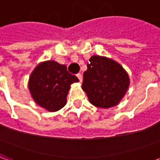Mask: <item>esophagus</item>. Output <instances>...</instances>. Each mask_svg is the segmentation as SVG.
Instances as JSON below:
<instances>
[{"instance_id": "1", "label": "esophagus", "mask_w": 160, "mask_h": 160, "mask_svg": "<svg viewBox=\"0 0 160 160\" xmlns=\"http://www.w3.org/2000/svg\"><path fill=\"white\" fill-rule=\"evenodd\" d=\"M77 77H78V79L80 80V82H82V74L81 73H77Z\"/></svg>"}]
</instances>
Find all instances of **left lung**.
Masks as SVG:
<instances>
[{
  "label": "left lung",
  "mask_w": 160,
  "mask_h": 160,
  "mask_svg": "<svg viewBox=\"0 0 160 160\" xmlns=\"http://www.w3.org/2000/svg\"><path fill=\"white\" fill-rule=\"evenodd\" d=\"M129 86V77L114 60L92 56L83 74V89L92 104L99 108L119 104Z\"/></svg>",
  "instance_id": "8db88e82"
}]
</instances>
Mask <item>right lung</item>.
<instances>
[{
  "label": "right lung",
  "instance_id": "right-lung-1",
  "mask_svg": "<svg viewBox=\"0 0 160 160\" xmlns=\"http://www.w3.org/2000/svg\"><path fill=\"white\" fill-rule=\"evenodd\" d=\"M79 79L55 61L38 64L28 82L30 92L37 104L49 111H59L66 104L71 84Z\"/></svg>",
  "mask_w": 160,
  "mask_h": 160
}]
</instances>
